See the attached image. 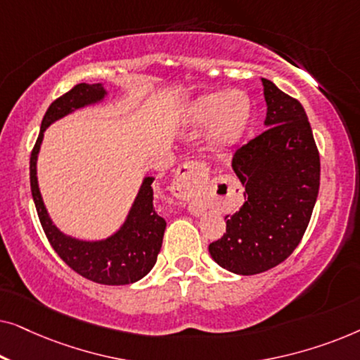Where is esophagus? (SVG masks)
<instances>
[{
  "instance_id": "1",
  "label": "esophagus",
  "mask_w": 360,
  "mask_h": 360,
  "mask_svg": "<svg viewBox=\"0 0 360 360\" xmlns=\"http://www.w3.org/2000/svg\"><path fill=\"white\" fill-rule=\"evenodd\" d=\"M206 181H208V167L203 162H186L176 170L170 186L172 195L179 200L191 201V208H193V201L200 196Z\"/></svg>"
}]
</instances>
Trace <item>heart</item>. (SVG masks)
<instances>
[{
	"label": "heart",
	"mask_w": 360,
	"mask_h": 360,
	"mask_svg": "<svg viewBox=\"0 0 360 360\" xmlns=\"http://www.w3.org/2000/svg\"><path fill=\"white\" fill-rule=\"evenodd\" d=\"M193 124L210 122L208 144L213 150H226L238 144L252 121V103L248 93L219 90L196 98L188 108Z\"/></svg>",
	"instance_id": "heart-1"
}]
</instances>
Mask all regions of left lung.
Segmentation results:
<instances>
[{
    "instance_id": "1",
    "label": "left lung",
    "mask_w": 360,
    "mask_h": 360,
    "mask_svg": "<svg viewBox=\"0 0 360 360\" xmlns=\"http://www.w3.org/2000/svg\"><path fill=\"white\" fill-rule=\"evenodd\" d=\"M262 85L267 129L233 157L245 201L208 248L216 264L238 275L265 272L297 249L319 190V154L302 103L267 78Z\"/></svg>"
}]
</instances>
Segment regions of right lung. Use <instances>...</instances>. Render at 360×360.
Instances as JSON below:
<instances>
[{
	"label": "right lung",
	"instance_id": "add662e5",
	"mask_svg": "<svg viewBox=\"0 0 360 360\" xmlns=\"http://www.w3.org/2000/svg\"><path fill=\"white\" fill-rule=\"evenodd\" d=\"M108 95L101 83H78L57 98L44 115L41 132L31 152V191L39 219L49 243L68 267L91 282L103 285L134 283L150 272L160 252L165 233V219L155 213L154 176H146L132 203L126 221L110 238L101 240H82L63 234L49 216L37 181V155L41 150L44 131L52 122L80 108L101 103Z\"/></svg>",
	"mask_w": 360,
	"mask_h": 360
}]
</instances>
